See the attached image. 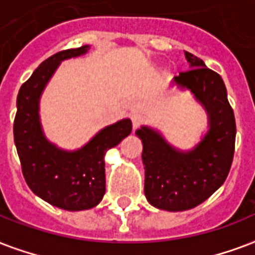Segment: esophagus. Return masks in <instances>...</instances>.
<instances>
[{
    "instance_id": "esophagus-1",
    "label": "esophagus",
    "mask_w": 255,
    "mask_h": 255,
    "mask_svg": "<svg viewBox=\"0 0 255 255\" xmlns=\"http://www.w3.org/2000/svg\"><path fill=\"white\" fill-rule=\"evenodd\" d=\"M130 120H131V124H133V129H137L138 126L143 122L145 117H143V114H141L139 112H134V113L130 116Z\"/></svg>"
}]
</instances>
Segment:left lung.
<instances>
[{
	"label": "left lung",
	"mask_w": 255,
	"mask_h": 255,
	"mask_svg": "<svg viewBox=\"0 0 255 255\" xmlns=\"http://www.w3.org/2000/svg\"><path fill=\"white\" fill-rule=\"evenodd\" d=\"M190 70L173 84L190 90L208 113V133L191 150L175 149L157 130L141 126L145 195L150 205L167 212L189 210L218 190L228 177L236 146V118L221 76L201 58L185 52Z\"/></svg>",
	"instance_id": "left-lung-1"
}]
</instances>
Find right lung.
Returning <instances> with one entry per match:
<instances>
[{
  "instance_id": "right-lung-1",
  "label": "right lung",
  "mask_w": 255,
  "mask_h": 255,
  "mask_svg": "<svg viewBox=\"0 0 255 255\" xmlns=\"http://www.w3.org/2000/svg\"><path fill=\"white\" fill-rule=\"evenodd\" d=\"M89 45L58 52L45 60L21 86L14 118V143L27 186L39 198L69 212L97 206L105 194V154L131 133L121 120L100 130L81 149L68 151L49 142L39 121V98L64 60L82 56Z\"/></svg>"
}]
</instances>
